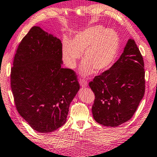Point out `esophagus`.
Listing matches in <instances>:
<instances>
[{"instance_id": "1", "label": "esophagus", "mask_w": 157, "mask_h": 157, "mask_svg": "<svg viewBox=\"0 0 157 157\" xmlns=\"http://www.w3.org/2000/svg\"><path fill=\"white\" fill-rule=\"evenodd\" d=\"M79 84H80V85L82 86V87H87V82L85 80V79H80V80H79Z\"/></svg>"}]
</instances>
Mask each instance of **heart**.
<instances>
[{
    "label": "heart",
    "instance_id": "obj_1",
    "mask_svg": "<svg viewBox=\"0 0 157 157\" xmlns=\"http://www.w3.org/2000/svg\"><path fill=\"white\" fill-rule=\"evenodd\" d=\"M120 46L117 32L96 25L79 32L71 40H63L62 53L65 65L74 69L84 52V61L80 67L82 75L92 74L94 70L102 72L111 67L115 60Z\"/></svg>",
    "mask_w": 157,
    "mask_h": 157
}]
</instances>
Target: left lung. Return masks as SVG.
<instances>
[{
  "instance_id": "8db88e82",
  "label": "left lung",
  "mask_w": 157,
  "mask_h": 157,
  "mask_svg": "<svg viewBox=\"0 0 157 157\" xmlns=\"http://www.w3.org/2000/svg\"><path fill=\"white\" fill-rule=\"evenodd\" d=\"M144 77L142 56L129 39L118 60L90 82L95 97L92 107L94 120L112 127L129 120L144 97Z\"/></svg>"
}]
</instances>
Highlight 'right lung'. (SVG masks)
Masks as SVG:
<instances>
[{
    "mask_svg": "<svg viewBox=\"0 0 157 157\" xmlns=\"http://www.w3.org/2000/svg\"><path fill=\"white\" fill-rule=\"evenodd\" d=\"M60 40L34 26L20 43L10 72L15 107L35 131H56L79 90L73 70L61 67Z\"/></svg>",
    "mask_w": 157,
    "mask_h": 157,
    "instance_id": "obj_1",
    "label": "right lung"
}]
</instances>
